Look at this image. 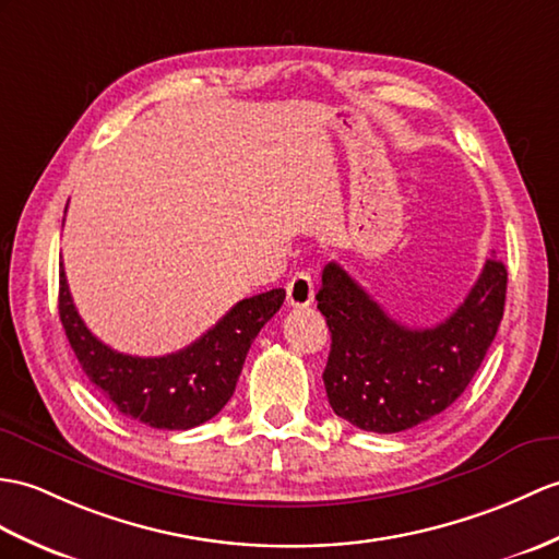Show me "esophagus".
Listing matches in <instances>:
<instances>
[{"label":"esophagus","mask_w":559,"mask_h":559,"mask_svg":"<svg viewBox=\"0 0 559 559\" xmlns=\"http://www.w3.org/2000/svg\"><path fill=\"white\" fill-rule=\"evenodd\" d=\"M285 300L290 307H309L314 300V283L307 271H297V274L285 285Z\"/></svg>","instance_id":"obj_1"}]
</instances>
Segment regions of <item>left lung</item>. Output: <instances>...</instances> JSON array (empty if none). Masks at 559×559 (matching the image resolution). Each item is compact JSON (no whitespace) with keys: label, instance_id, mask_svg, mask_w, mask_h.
Listing matches in <instances>:
<instances>
[{"label":"left lung","instance_id":"1","mask_svg":"<svg viewBox=\"0 0 559 559\" xmlns=\"http://www.w3.org/2000/svg\"><path fill=\"white\" fill-rule=\"evenodd\" d=\"M508 269L492 254L464 302L433 329H407L335 262L321 274L317 307L331 353L323 385L333 412L361 431L397 433L448 409L496 338Z\"/></svg>","mask_w":559,"mask_h":559}]
</instances>
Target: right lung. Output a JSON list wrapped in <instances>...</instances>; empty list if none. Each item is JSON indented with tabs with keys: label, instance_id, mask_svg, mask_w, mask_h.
Segmentation results:
<instances>
[{
	"label": "right lung",
	"instance_id": "add662e5",
	"mask_svg": "<svg viewBox=\"0 0 559 559\" xmlns=\"http://www.w3.org/2000/svg\"><path fill=\"white\" fill-rule=\"evenodd\" d=\"M283 300V288L245 297L192 345L164 357H133L90 333L63 266L59 271V317L87 381L128 419L166 431H188L224 409L252 341Z\"/></svg>",
	"mask_w": 559,
	"mask_h": 559
}]
</instances>
